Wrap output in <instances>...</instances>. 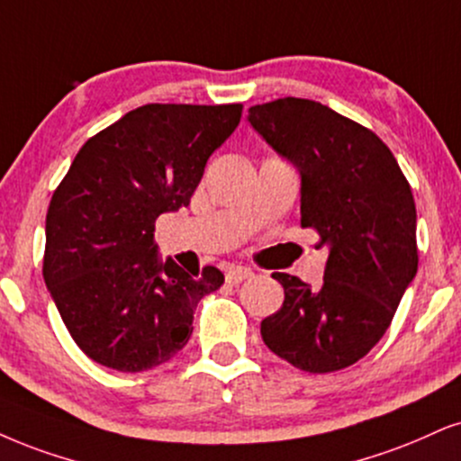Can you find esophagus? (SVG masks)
Returning <instances> with one entry per match:
<instances>
[{
  "label": "esophagus",
  "instance_id": "esophagus-1",
  "mask_svg": "<svg viewBox=\"0 0 461 461\" xmlns=\"http://www.w3.org/2000/svg\"><path fill=\"white\" fill-rule=\"evenodd\" d=\"M248 277H252V271L246 269V267H230V269L226 271V282H229L230 286L246 282Z\"/></svg>",
  "mask_w": 461,
  "mask_h": 461
}]
</instances>
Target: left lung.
I'll use <instances>...</instances> for the list:
<instances>
[{
	"mask_svg": "<svg viewBox=\"0 0 461 461\" xmlns=\"http://www.w3.org/2000/svg\"><path fill=\"white\" fill-rule=\"evenodd\" d=\"M248 122L301 177V226L327 248L318 288L288 274L284 303L260 322L271 352L312 374L344 369L387 331L417 276V209L393 153L372 130L329 106L280 98Z\"/></svg>",
	"mask_w": 461,
	"mask_h": 461,
	"instance_id": "1",
	"label": "left lung"
}]
</instances>
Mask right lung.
<instances>
[{"mask_svg":"<svg viewBox=\"0 0 461 461\" xmlns=\"http://www.w3.org/2000/svg\"><path fill=\"white\" fill-rule=\"evenodd\" d=\"M241 104H145L81 147L50 198L44 282L89 359L117 372L168 361L194 310L224 274L160 260L158 215L190 204L209 156L235 132Z\"/></svg>","mask_w":461,"mask_h":461,"instance_id":"obj_1","label":"right lung"}]
</instances>
